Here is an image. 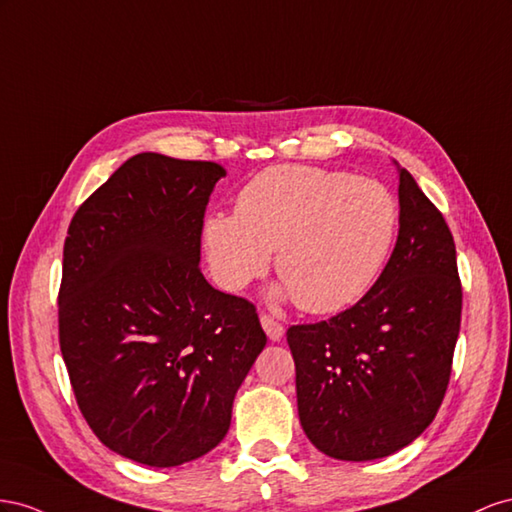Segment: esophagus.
I'll return each mask as SVG.
<instances>
[{"label":"esophagus","instance_id":"34e87169","mask_svg":"<svg viewBox=\"0 0 512 512\" xmlns=\"http://www.w3.org/2000/svg\"><path fill=\"white\" fill-rule=\"evenodd\" d=\"M259 321H261V328L266 330V334L270 337V341H279L283 334H285V328H283V324H279V321H276L274 317H270V315H261L259 317Z\"/></svg>","mask_w":512,"mask_h":512}]
</instances>
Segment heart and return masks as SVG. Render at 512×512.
I'll list each match as a JSON object with an SVG mask.
<instances>
[{
    "mask_svg": "<svg viewBox=\"0 0 512 512\" xmlns=\"http://www.w3.org/2000/svg\"><path fill=\"white\" fill-rule=\"evenodd\" d=\"M399 201L373 178L347 171L283 165L261 171L236 214H212L203 242L216 281L242 289L270 264L287 294L309 313L356 304L382 274L399 231Z\"/></svg>",
    "mask_w": 512,
    "mask_h": 512,
    "instance_id": "heart-1",
    "label": "heart"
}]
</instances>
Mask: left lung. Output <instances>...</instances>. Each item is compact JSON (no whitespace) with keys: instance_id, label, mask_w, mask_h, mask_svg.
<instances>
[{"instance_id":"1","label":"left lung","mask_w":512,"mask_h":512,"mask_svg":"<svg viewBox=\"0 0 512 512\" xmlns=\"http://www.w3.org/2000/svg\"><path fill=\"white\" fill-rule=\"evenodd\" d=\"M399 206L397 244L367 294L287 330L302 429L332 459H382L412 444L450 382L463 302L455 240L407 169Z\"/></svg>"}]
</instances>
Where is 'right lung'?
<instances>
[{
	"instance_id": "right-lung-1",
	"label": "right lung",
	"mask_w": 512,
	"mask_h": 512,
	"mask_svg": "<svg viewBox=\"0 0 512 512\" xmlns=\"http://www.w3.org/2000/svg\"><path fill=\"white\" fill-rule=\"evenodd\" d=\"M225 175L210 160L143 152L68 227L57 315L72 392L98 440L143 465L218 446L266 347L255 304L199 268L203 216Z\"/></svg>"
}]
</instances>
